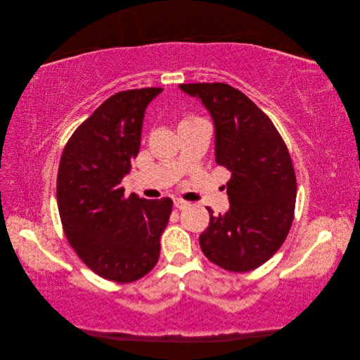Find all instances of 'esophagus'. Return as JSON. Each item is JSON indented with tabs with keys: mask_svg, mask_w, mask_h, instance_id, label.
Returning a JSON list of instances; mask_svg holds the SVG:
<instances>
[{
	"mask_svg": "<svg viewBox=\"0 0 360 360\" xmlns=\"http://www.w3.org/2000/svg\"><path fill=\"white\" fill-rule=\"evenodd\" d=\"M174 205H176L179 210H181V209H186V207L189 205V202L181 200V198H176V200H174Z\"/></svg>",
	"mask_w": 360,
	"mask_h": 360,
	"instance_id": "esophagus-1",
	"label": "esophagus"
}]
</instances>
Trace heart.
I'll return each instance as SVG.
<instances>
[{"mask_svg":"<svg viewBox=\"0 0 360 360\" xmlns=\"http://www.w3.org/2000/svg\"><path fill=\"white\" fill-rule=\"evenodd\" d=\"M191 120H197V118H193V117H188V118H184L183 122H191ZM183 122H181V123H183Z\"/></svg>","mask_w":360,"mask_h":360,"instance_id":"obj_1","label":"heart"}]
</instances>
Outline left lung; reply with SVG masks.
I'll list each match as a JSON object with an SVG mask.
<instances>
[{
    "mask_svg": "<svg viewBox=\"0 0 360 360\" xmlns=\"http://www.w3.org/2000/svg\"><path fill=\"white\" fill-rule=\"evenodd\" d=\"M214 124L217 165L231 171L230 209L213 216L200 236L212 263L230 271L254 270L274 257L290 231L296 204V174L271 120L242 91L222 82L181 84Z\"/></svg>",
    "mask_w": 360,
    "mask_h": 360,
    "instance_id": "obj_1",
    "label": "left lung"
}]
</instances>
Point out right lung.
Masks as SVG:
<instances>
[{"mask_svg": "<svg viewBox=\"0 0 360 360\" xmlns=\"http://www.w3.org/2000/svg\"><path fill=\"white\" fill-rule=\"evenodd\" d=\"M162 89L120 91L75 130L57 177L61 224L75 252L99 276L126 284L159 259L169 198L124 197L123 179L136 158L146 108Z\"/></svg>", "mask_w": 360, "mask_h": 360, "instance_id": "add662e5", "label": "right lung"}]
</instances>
